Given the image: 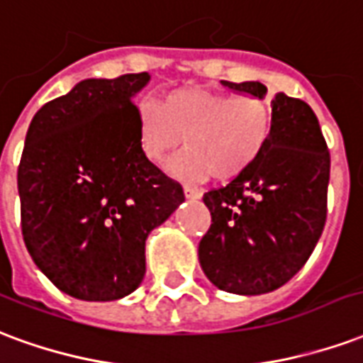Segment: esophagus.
<instances>
[{
  "instance_id": "34e87169",
  "label": "esophagus",
  "mask_w": 363,
  "mask_h": 363,
  "mask_svg": "<svg viewBox=\"0 0 363 363\" xmlns=\"http://www.w3.org/2000/svg\"><path fill=\"white\" fill-rule=\"evenodd\" d=\"M184 193L187 199H201V197H203V191L197 189V187H191V185H185Z\"/></svg>"
}]
</instances>
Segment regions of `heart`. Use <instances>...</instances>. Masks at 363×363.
<instances>
[{
	"mask_svg": "<svg viewBox=\"0 0 363 363\" xmlns=\"http://www.w3.org/2000/svg\"><path fill=\"white\" fill-rule=\"evenodd\" d=\"M274 127L271 104L255 94L230 96L207 86L168 92L162 106L143 100L135 108L139 150L162 162L184 143L187 150L168 164L176 178L230 182L251 170L269 147Z\"/></svg>",
	"mask_w": 363,
	"mask_h": 363,
	"instance_id": "obj_1",
	"label": "heart"
}]
</instances>
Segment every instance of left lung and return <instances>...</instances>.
I'll return each instance as SVG.
<instances>
[{"label": "left lung", "mask_w": 363, "mask_h": 363, "mask_svg": "<svg viewBox=\"0 0 363 363\" xmlns=\"http://www.w3.org/2000/svg\"><path fill=\"white\" fill-rule=\"evenodd\" d=\"M222 86L267 96L259 81ZM274 127L255 166L203 195L213 224L199 242V263L214 286L259 296L286 284L315 250L327 218L330 156L317 116L303 100L274 94Z\"/></svg>", "instance_id": "obj_1"}]
</instances>
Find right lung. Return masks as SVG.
<instances>
[{"label": "right lung", "mask_w": 363, "mask_h": 363, "mask_svg": "<svg viewBox=\"0 0 363 363\" xmlns=\"http://www.w3.org/2000/svg\"><path fill=\"white\" fill-rule=\"evenodd\" d=\"M149 73L84 79L34 113L17 172L26 250L77 300L112 301L145 277V242L185 201L139 150L133 98Z\"/></svg>", "instance_id": "right-lung-1"}]
</instances>
